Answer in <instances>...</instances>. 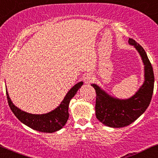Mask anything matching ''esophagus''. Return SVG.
Instances as JSON below:
<instances>
[{
    "label": "esophagus",
    "instance_id": "obj_1",
    "mask_svg": "<svg viewBox=\"0 0 158 158\" xmlns=\"http://www.w3.org/2000/svg\"><path fill=\"white\" fill-rule=\"evenodd\" d=\"M93 76L92 74H90V73H88L85 76V77L84 78V81H85V83L87 84V85H89V83L92 82V81L93 80Z\"/></svg>",
    "mask_w": 158,
    "mask_h": 158
}]
</instances>
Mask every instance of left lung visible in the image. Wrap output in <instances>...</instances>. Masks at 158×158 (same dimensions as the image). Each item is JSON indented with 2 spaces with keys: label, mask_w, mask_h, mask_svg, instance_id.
I'll list each match as a JSON object with an SVG mask.
<instances>
[{
  "label": "left lung",
  "mask_w": 158,
  "mask_h": 158,
  "mask_svg": "<svg viewBox=\"0 0 158 158\" xmlns=\"http://www.w3.org/2000/svg\"><path fill=\"white\" fill-rule=\"evenodd\" d=\"M129 43L138 50L145 66V81L139 91L131 98L121 100L109 96L94 84L92 85L96 92L97 118L103 124L113 128L127 127L135 121L148 108L154 89V72L146 52L132 38L129 39Z\"/></svg>",
  "instance_id": "left-lung-1"
}]
</instances>
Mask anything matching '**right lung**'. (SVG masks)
<instances>
[{
	"label": "right lung",
	"instance_id": "obj_1",
	"mask_svg": "<svg viewBox=\"0 0 158 158\" xmlns=\"http://www.w3.org/2000/svg\"><path fill=\"white\" fill-rule=\"evenodd\" d=\"M83 85L82 81L75 85L66 94L61 104L51 112L42 115H35L24 112L12 103L8 96L7 89L6 96L10 110L21 122L31 129L40 132L52 133L64 127L69 119V106L71 98H73L78 89Z\"/></svg>",
	"mask_w": 158,
	"mask_h": 158
}]
</instances>
